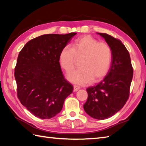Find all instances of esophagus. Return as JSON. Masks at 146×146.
I'll return each mask as SVG.
<instances>
[{
    "mask_svg": "<svg viewBox=\"0 0 146 146\" xmlns=\"http://www.w3.org/2000/svg\"><path fill=\"white\" fill-rule=\"evenodd\" d=\"M80 88V86H77V85H74L73 86V90H74V92H76V91L79 90Z\"/></svg>",
    "mask_w": 146,
    "mask_h": 146,
    "instance_id": "1",
    "label": "esophagus"
}]
</instances>
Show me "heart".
Returning <instances> with one entry per match:
<instances>
[{
    "mask_svg": "<svg viewBox=\"0 0 146 146\" xmlns=\"http://www.w3.org/2000/svg\"><path fill=\"white\" fill-rule=\"evenodd\" d=\"M80 60V69L67 75L68 80L78 85H86L98 82L107 75L111 64V50L108 44L98 42L90 35L76 39L71 45L65 46L59 56L61 67L69 73Z\"/></svg>",
    "mask_w": 146,
    "mask_h": 146,
    "instance_id": "obj_1",
    "label": "heart"
}]
</instances>
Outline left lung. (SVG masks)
<instances>
[{
    "instance_id": "8db88e82",
    "label": "left lung",
    "mask_w": 146,
    "mask_h": 146,
    "mask_svg": "<svg viewBox=\"0 0 146 146\" xmlns=\"http://www.w3.org/2000/svg\"><path fill=\"white\" fill-rule=\"evenodd\" d=\"M98 34L111 48V66L101 82L86 88L88 99L83 108L90 117L104 120L118 112L127 101L133 68L129 52L120 40L105 33Z\"/></svg>"
}]
</instances>
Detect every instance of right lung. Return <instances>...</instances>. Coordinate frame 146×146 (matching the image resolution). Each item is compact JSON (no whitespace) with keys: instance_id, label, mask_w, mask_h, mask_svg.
Here are the masks:
<instances>
[{"instance_id":"obj_1","label":"right lung","mask_w":146,"mask_h":146,"mask_svg":"<svg viewBox=\"0 0 146 146\" xmlns=\"http://www.w3.org/2000/svg\"><path fill=\"white\" fill-rule=\"evenodd\" d=\"M49 34L27 42L19 54L14 76L17 97L34 115L49 119L62 110L73 85L64 79L59 62L61 49L76 35Z\"/></svg>"}]
</instances>
